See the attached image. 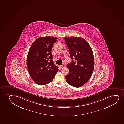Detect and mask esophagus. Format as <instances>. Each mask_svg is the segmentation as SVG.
<instances>
[{
  "label": "esophagus",
  "mask_w": 124,
  "mask_h": 124,
  "mask_svg": "<svg viewBox=\"0 0 124 124\" xmlns=\"http://www.w3.org/2000/svg\"><path fill=\"white\" fill-rule=\"evenodd\" d=\"M59 67L60 68H61L62 67H63V65H59Z\"/></svg>",
  "instance_id": "obj_1"
}]
</instances>
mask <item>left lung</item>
Here are the masks:
<instances>
[{
  "instance_id": "1",
  "label": "left lung",
  "mask_w": 124,
  "mask_h": 124,
  "mask_svg": "<svg viewBox=\"0 0 124 124\" xmlns=\"http://www.w3.org/2000/svg\"><path fill=\"white\" fill-rule=\"evenodd\" d=\"M64 39L72 60L67 66L70 71L66 76V80L72 86L81 87L90 79L94 70L92 50L88 43L81 37Z\"/></svg>"
}]
</instances>
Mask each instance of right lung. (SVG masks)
Returning <instances> with one entry per match:
<instances>
[{"mask_svg": "<svg viewBox=\"0 0 124 124\" xmlns=\"http://www.w3.org/2000/svg\"><path fill=\"white\" fill-rule=\"evenodd\" d=\"M57 38L46 36L36 39L30 47L27 57L28 70L31 77L39 85L48 84L58 71L53 62L51 50Z\"/></svg>", "mask_w": 124, "mask_h": 124, "instance_id": "add662e5", "label": "right lung"}]
</instances>
